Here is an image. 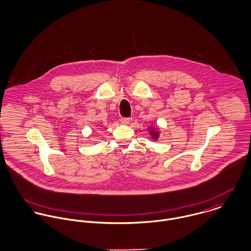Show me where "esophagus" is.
Returning a JSON list of instances; mask_svg holds the SVG:
<instances>
[{"label":"esophagus","mask_w":251,"mask_h":251,"mask_svg":"<svg viewBox=\"0 0 251 251\" xmlns=\"http://www.w3.org/2000/svg\"><path fill=\"white\" fill-rule=\"evenodd\" d=\"M131 121H132V119H130V118H122L121 119V122L124 125H128L131 123Z\"/></svg>","instance_id":"34e87169"}]
</instances>
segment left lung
<instances>
[{"instance_id": "8db88e82", "label": "left lung", "mask_w": 251, "mask_h": 251, "mask_svg": "<svg viewBox=\"0 0 251 251\" xmlns=\"http://www.w3.org/2000/svg\"><path fill=\"white\" fill-rule=\"evenodd\" d=\"M148 130H149V133H150V135H151V137L152 140L156 141V140L159 138V136H160V131H159V129H158L157 127L149 126V127H148Z\"/></svg>"}]
</instances>
